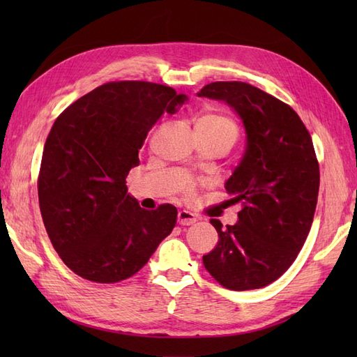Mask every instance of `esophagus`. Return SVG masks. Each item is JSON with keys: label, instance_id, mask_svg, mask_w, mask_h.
<instances>
[{"label": "esophagus", "instance_id": "34e87169", "mask_svg": "<svg viewBox=\"0 0 357 357\" xmlns=\"http://www.w3.org/2000/svg\"><path fill=\"white\" fill-rule=\"evenodd\" d=\"M196 221H198V219H196V216L193 213H190V211L183 210L178 213V224L179 225H193Z\"/></svg>", "mask_w": 357, "mask_h": 357}]
</instances>
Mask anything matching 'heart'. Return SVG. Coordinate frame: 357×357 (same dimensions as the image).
<instances>
[{"label":"heart","mask_w":357,"mask_h":357,"mask_svg":"<svg viewBox=\"0 0 357 357\" xmlns=\"http://www.w3.org/2000/svg\"><path fill=\"white\" fill-rule=\"evenodd\" d=\"M198 126L213 128V130H218V132L230 133V135L234 136V139H236V136H238L236 123H234V121L230 116L222 115V113H207V115H204L198 121ZM187 192L192 193L193 188L187 187Z\"/></svg>","instance_id":"obj_1"}]
</instances>
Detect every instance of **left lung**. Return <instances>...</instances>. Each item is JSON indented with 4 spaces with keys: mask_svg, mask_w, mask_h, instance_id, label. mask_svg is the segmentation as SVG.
I'll list each match as a JSON object with an SVG mask.
<instances>
[{
    "mask_svg": "<svg viewBox=\"0 0 357 357\" xmlns=\"http://www.w3.org/2000/svg\"><path fill=\"white\" fill-rule=\"evenodd\" d=\"M198 96L225 101L247 132L244 158L225 183L242 206L238 222L222 229L210 219L219 241L204 267L229 290L262 288L288 270L312 229L319 193L312 136L290 105L247 82H210Z\"/></svg>",
    "mask_w": 357,
    "mask_h": 357,
    "instance_id": "1",
    "label": "left lung"
}]
</instances>
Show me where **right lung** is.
<instances>
[{
	"instance_id": "right-lung-1",
	"label": "right lung",
	"mask_w": 357,
	"mask_h": 357,
	"mask_svg": "<svg viewBox=\"0 0 357 357\" xmlns=\"http://www.w3.org/2000/svg\"><path fill=\"white\" fill-rule=\"evenodd\" d=\"M187 95L147 81H112L70 104L45 139L38 198L53 248L78 276L113 284L138 273L176 224L178 210H144L126 178L159 118Z\"/></svg>"
}]
</instances>
